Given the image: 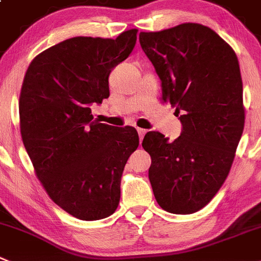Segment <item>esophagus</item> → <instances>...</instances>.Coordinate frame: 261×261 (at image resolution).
Instances as JSON below:
<instances>
[{
    "instance_id": "obj_1",
    "label": "esophagus",
    "mask_w": 261,
    "mask_h": 261,
    "mask_svg": "<svg viewBox=\"0 0 261 261\" xmlns=\"http://www.w3.org/2000/svg\"><path fill=\"white\" fill-rule=\"evenodd\" d=\"M137 132H138V136H140V140L142 141L143 137H145V135L147 133V130L143 128H137Z\"/></svg>"
}]
</instances>
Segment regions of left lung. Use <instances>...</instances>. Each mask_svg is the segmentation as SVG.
Returning a JSON list of instances; mask_svg holds the SVG:
<instances>
[{
	"label": "left lung",
	"instance_id": "obj_1",
	"mask_svg": "<svg viewBox=\"0 0 261 261\" xmlns=\"http://www.w3.org/2000/svg\"><path fill=\"white\" fill-rule=\"evenodd\" d=\"M140 43L161 82L163 102L175 106L182 133L173 142L148 132V178L158 203L192 214L217 195L244 132L240 64L232 47L209 27L185 23L141 32Z\"/></svg>",
	"mask_w": 261,
	"mask_h": 261
}]
</instances>
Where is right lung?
Returning a JSON list of instances; mask_svg holds the SVG:
<instances>
[{
  "label": "right lung",
  "mask_w": 261,
  "mask_h": 261,
  "mask_svg": "<svg viewBox=\"0 0 261 261\" xmlns=\"http://www.w3.org/2000/svg\"><path fill=\"white\" fill-rule=\"evenodd\" d=\"M136 41L137 29L116 39L69 38L36 56L24 76L19 113L25 150L52 201L81 220L115 212L124 166L140 145L133 126L98 123L91 110L110 96L109 75Z\"/></svg>",
  "instance_id": "1"
}]
</instances>
